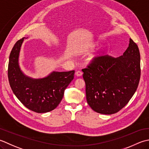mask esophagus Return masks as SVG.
Returning <instances> with one entry per match:
<instances>
[{
  "instance_id": "34e87169",
  "label": "esophagus",
  "mask_w": 149,
  "mask_h": 149,
  "mask_svg": "<svg viewBox=\"0 0 149 149\" xmlns=\"http://www.w3.org/2000/svg\"><path fill=\"white\" fill-rule=\"evenodd\" d=\"M82 74H83L82 72L80 71H78L77 72H76V75H77V77H81Z\"/></svg>"
}]
</instances>
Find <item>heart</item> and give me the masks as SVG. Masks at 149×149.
<instances>
[{"label":"heart","mask_w":149,"mask_h":149,"mask_svg":"<svg viewBox=\"0 0 149 149\" xmlns=\"http://www.w3.org/2000/svg\"><path fill=\"white\" fill-rule=\"evenodd\" d=\"M100 45V42L99 41H96L89 45V49H95V48L98 47ZM103 55H104V51H98V52L92 54V55L90 56V60H91V61H93V60H97L100 59Z\"/></svg>","instance_id":"b5f03b06"}]
</instances>
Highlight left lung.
Here are the masks:
<instances>
[{"label": "left lung", "mask_w": 149, "mask_h": 149, "mask_svg": "<svg viewBox=\"0 0 149 149\" xmlns=\"http://www.w3.org/2000/svg\"><path fill=\"white\" fill-rule=\"evenodd\" d=\"M87 104L103 114L117 113L127 104L140 78V54L131 38L123 55L102 56L82 69Z\"/></svg>", "instance_id": "left-lung-1"}]
</instances>
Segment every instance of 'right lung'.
Here are the masks:
<instances>
[{
  "mask_svg": "<svg viewBox=\"0 0 149 149\" xmlns=\"http://www.w3.org/2000/svg\"><path fill=\"white\" fill-rule=\"evenodd\" d=\"M25 37L12 49L8 64V79L14 95L29 109L38 113L53 111L61 102L65 89L73 80L74 71H52L46 77L33 78L21 69L19 56Z\"/></svg>",
  "mask_w": 149,
  "mask_h": 149,
  "instance_id": "obj_1",
  "label": "right lung"
}]
</instances>
